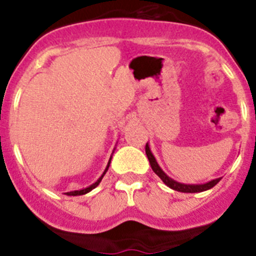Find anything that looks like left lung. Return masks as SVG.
I'll list each match as a JSON object with an SVG mask.
<instances>
[{
    "mask_svg": "<svg viewBox=\"0 0 256 256\" xmlns=\"http://www.w3.org/2000/svg\"><path fill=\"white\" fill-rule=\"evenodd\" d=\"M146 154L147 157H148L150 165H151L154 174L160 178L168 188H171V189H174V190L176 192H182V193H199V192H206L208 190V189H210V188L214 186V185L217 184V182H220V180L222 179V178H218V179L210 180V182H206V184H182V182H176V180L171 179L170 176H168V175L165 174V171H164L162 168H160V165L157 164L154 154H152L151 150H150L148 144H146Z\"/></svg>",
    "mask_w": 256,
    "mask_h": 256,
    "instance_id": "8db88e82",
    "label": "left lung"
}]
</instances>
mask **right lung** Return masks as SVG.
Instances as JSON below:
<instances>
[{
  "instance_id": "obj_1",
  "label": "right lung",
  "mask_w": 256,
  "mask_h": 256,
  "mask_svg": "<svg viewBox=\"0 0 256 256\" xmlns=\"http://www.w3.org/2000/svg\"><path fill=\"white\" fill-rule=\"evenodd\" d=\"M112 154H114V151H112ZM112 156H110L109 162H108V165H106V168H105V170H104V172H102V175L99 178V179L96 180V182H94V184H91L90 186H88V188H84V189H81V190L68 192V193H64V194H67V196H84V194L88 193V192H91V190H92V189H95V188L100 184V182H102V178H104V175L106 174L108 168H109V166H110V162H112Z\"/></svg>"
}]
</instances>
